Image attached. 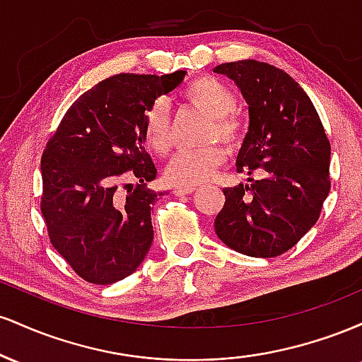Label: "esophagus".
<instances>
[{
	"mask_svg": "<svg viewBox=\"0 0 362 362\" xmlns=\"http://www.w3.org/2000/svg\"><path fill=\"white\" fill-rule=\"evenodd\" d=\"M194 190H195L194 185L192 187H175V189H173V194L178 195V197H182V195L192 194Z\"/></svg>",
	"mask_w": 362,
	"mask_h": 362,
	"instance_id": "obj_1",
	"label": "esophagus"
}]
</instances>
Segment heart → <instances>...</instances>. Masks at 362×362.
<instances>
[{
	"mask_svg": "<svg viewBox=\"0 0 362 362\" xmlns=\"http://www.w3.org/2000/svg\"><path fill=\"white\" fill-rule=\"evenodd\" d=\"M185 100L195 109L211 117L207 141L219 139L228 148H235L242 139V124L231 112L236 107L233 91L223 81L204 76L190 83L184 91ZM143 138L146 146L156 155H167L172 148V127H170L168 107L156 102L146 110L143 124ZM224 161L221 146H209L197 151H180L170 160L165 168V180L175 187H192L204 182Z\"/></svg>",
	"mask_w": 362,
	"mask_h": 362,
	"instance_id": "1",
	"label": "heart"
}]
</instances>
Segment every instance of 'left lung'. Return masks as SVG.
<instances>
[{
	"label": "left lung",
	"instance_id": "8db88e82",
	"mask_svg": "<svg viewBox=\"0 0 362 362\" xmlns=\"http://www.w3.org/2000/svg\"><path fill=\"white\" fill-rule=\"evenodd\" d=\"M235 81L248 105V131L236 172L260 180L223 189L218 238L233 250L272 259L293 248L318 221L330 192V143L313 102L288 73L255 59L214 68Z\"/></svg>",
	"mask_w": 362,
	"mask_h": 362
}]
</instances>
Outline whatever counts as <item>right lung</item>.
<instances>
[{"label": "right lung", "instance_id": "right-lung-1", "mask_svg": "<svg viewBox=\"0 0 362 362\" xmlns=\"http://www.w3.org/2000/svg\"><path fill=\"white\" fill-rule=\"evenodd\" d=\"M185 74L107 78L69 107L47 143L40 161V209L49 238L91 284L131 276L151 248V204L163 192L146 189L156 167L144 149V115ZM127 169L140 184L122 196L117 182Z\"/></svg>", "mask_w": 362, "mask_h": 362}]
</instances>
